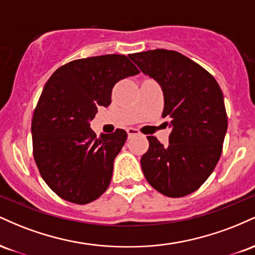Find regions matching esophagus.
I'll return each instance as SVG.
<instances>
[{
  "label": "esophagus",
  "mask_w": 255,
  "mask_h": 255,
  "mask_svg": "<svg viewBox=\"0 0 255 255\" xmlns=\"http://www.w3.org/2000/svg\"><path fill=\"white\" fill-rule=\"evenodd\" d=\"M127 133H128V136H133V135H137V134H140V131L136 129V128H127Z\"/></svg>",
  "instance_id": "1"
}]
</instances>
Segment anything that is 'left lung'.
I'll use <instances>...</instances> for the list:
<instances>
[{
	"mask_svg": "<svg viewBox=\"0 0 255 255\" xmlns=\"http://www.w3.org/2000/svg\"><path fill=\"white\" fill-rule=\"evenodd\" d=\"M144 74L160 85L163 118L170 120L169 144L147 136L141 169L156 191L170 198L195 192L212 174L228 128L223 93L216 79L191 58L156 49L129 55Z\"/></svg>",
	"mask_w": 255,
	"mask_h": 255,
	"instance_id": "left-lung-1",
	"label": "left lung"
}]
</instances>
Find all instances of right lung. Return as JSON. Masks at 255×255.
<instances>
[{"mask_svg": "<svg viewBox=\"0 0 255 255\" xmlns=\"http://www.w3.org/2000/svg\"><path fill=\"white\" fill-rule=\"evenodd\" d=\"M135 74L139 69L125 55H102L63 64L45 84L32 119L33 157L60 198L85 205L108 189L127 133L97 137L90 121L99 105H110L115 84Z\"/></svg>", "mask_w": 255, "mask_h": 255, "instance_id": "obj_1", "label": "right lung"}]
</instances>
